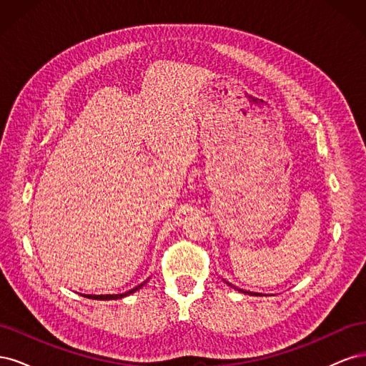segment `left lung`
I'll use <instances>...</instances> for the list:
<instances>
[{
  "label": "left lung",
  "mask_w": 366,
  "mask_h": 366,
  "mask_svg": "<svg viewBox=\"0 0 366 366\" xmlns=\"http://www.w3.org/2000/svg\"><path fill=\"white\" fill-rule=\"evenodd\" d=\"M229 285H232V284H229ZM244 293H246V292H244ZM247 293H249V295H254V296H258L257 293H250V292H247Z\"/></svg>",
  "instance_id": "obj_1"
}]
</instances>
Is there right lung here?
I'll use <instances>...</instances> for the list:
<instances>
[{"mask_svg":"<svg viewBox=\"0 0 366 366\" xmlns=\"http://www.w3.org/2000/svg\"><path fill=\"white\" fill-rule=\"evenodd\" d=\"M145 282H147V281H143L142 284H139L137 287H134V289H131V290H128V292H125V293H122V295H86V297H90V299H101V301H107V299H120V297H124V296H128V295H131V293L137 292L139 289H142L143 285H145Z\"/></svg>","mask_w":366,"mask_h":366,"instance_id":"add662e5","label":"right lung"}]
</instances>
